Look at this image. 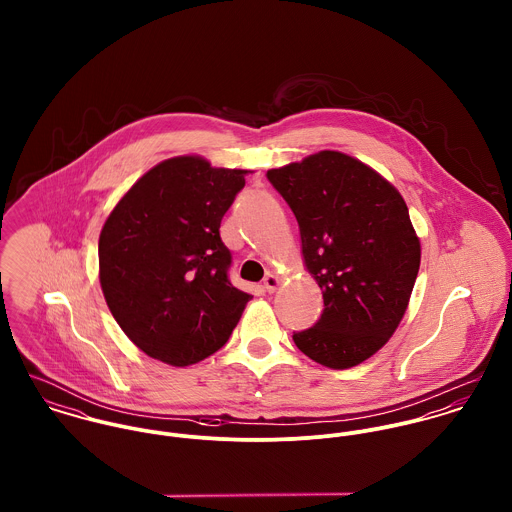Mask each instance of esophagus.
<instances>
[{
    "instance_id": "34e87169",
    "label": "esophagus",
    "mask_w": 512,
    "mask_h": 512,
    "mask_svg": "<svg viewBox=\"0 0 512 512\" xmlns=\"http://www.w3.org/2000/svg\"><path fill=\"white\" fill-rule=\"evenodd\" d=\"M264 288H266V292L274 293L278 288H280V278L276 276V274H268L266 278H264Z\"/></svg>"
}]
</instances>
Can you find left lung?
<instances>
[{"label": "left lung", "mask_w": 512, "mask_h": 512, "mask_svg": "<svg viewBox=\"0 0 512 512\" xmlns=\"http://www.w3.org/2000/svg\"><path fill=\"white\" fill-rule=\"evenodd\" d=\"M268 179L297 219L305 268L323 292L319 321L293 343L319 365H361L394 335L420 270L406 203L372 167L331 149Z\"/></svg>", "instance_id": "obj_1"}]
</instances>
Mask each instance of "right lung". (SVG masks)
Wrapping results in <instances>:
<instances>
[{
	"mask_svg": "<svg viewBox=\"0 0 512 512\" xmlns=\"http://www.w3.org/2000/svg\"><path fill=\"white\" fill-rule=\"evenodd\" d=\"M246 169L205 157L165 159L118 201L98 240L104 299L130 341L165 365L189 366L228 341L252 295L228 280L220 220Z\"/></svg>",
	"mask_w": 512,
	"mask_h": 512,
	"instance_id": "1",
	"label": "right lung"
}]
</instances>
